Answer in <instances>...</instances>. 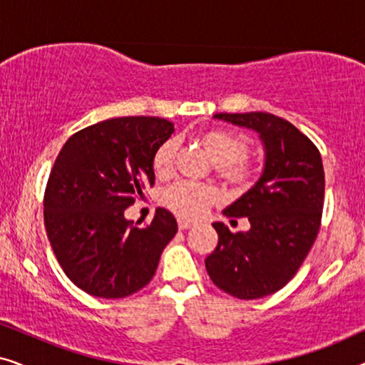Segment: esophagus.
Returning <instances> with one entry per match:
<instances>
[{"label": "esophagus", "mask_w": 365, "mask_h": 365, "mask_svg": "<svg viewBox=\"0 0 365 365\" xmlns=\"http://www.w3.org/2000/svg\"><path fill=\"white\" fill-rule=\"evenodd\" d=\"M192 226H196V224L191 222V221H186V219H178V227L179 229H191Z\"/></svg>", "instance_id": "34e87169"}]
</instances>
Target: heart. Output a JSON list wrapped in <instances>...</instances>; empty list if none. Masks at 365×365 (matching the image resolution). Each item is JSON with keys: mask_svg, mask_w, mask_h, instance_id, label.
Listing matches in <instances>:
<instances>
[{"mask_svg": "<svg viewBox=\"0 0 365 365\" xmlns=\"http://www.w3.org/2000/svg\"><path fill=\"white\" fill-rule=\"evenodd\" d=\"M204 151L216 164L217 176L229 186L244 189L252 182L254 166L246 158L249 143L242 134L222 128H212L197 134ZM176 156V141L168 139L159 144L153 156V169L159 178H166ZM217 199L216 187L202 182H176L163 192V204L184 219H197Z\"/></svg>", "mask_w": 365, "mask_h": 365, "instance_id": "obj_1", "label": "heart"}]
</instances>
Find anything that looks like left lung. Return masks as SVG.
<instances>
[{
  "label": "left lung",
  "mask_w": 365,
  "mask_h": 365,
  "mask_svg": "<svg viewBox=\"0 0 365 365\" xmlns=\"http://www.w3.org/2000/svg\"><path fill=\"white\" fill-rule=\"evenodd\" d=\"M214 118L256 131L266 161L259 181L222 211L227 217H247L251 229L234 234L214 222L217 247L204 262L221 291L259 299L296 276L316 241L326 186L321 153L294 124L274 114L219 113Z\"/></svg>",
  "instance_id": "8db88e82"
}]
</instances>
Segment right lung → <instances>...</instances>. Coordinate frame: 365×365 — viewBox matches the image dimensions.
<instances>
[{"instance_id":"right-lung-1","label":"right lung","mask_w":365,"mask_h":365,"mask_svg":"<svg viewBox=\"0 0 365 365\" xmlns=\"http://www.w3.org/2000/svg\"><path fill=\"white\" fill-rule=\"evenodd\" d=\"M173 133L163 118H113L74 133L59 151L44 191V227L59 266L84 292L126 297L156 272L176 219L158 207L151 224L138 227L124 209L154 184V151Z\"/></svg>"}]
</instances>
